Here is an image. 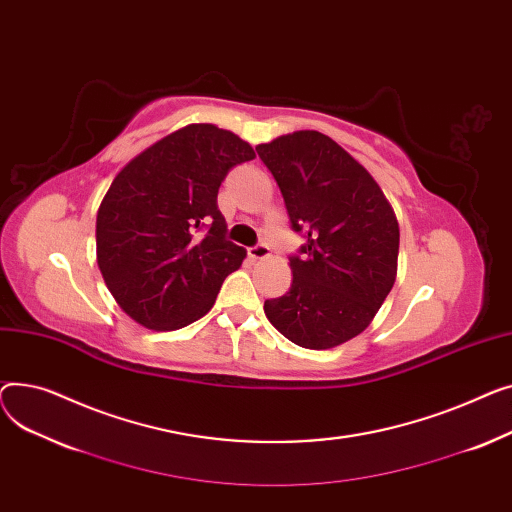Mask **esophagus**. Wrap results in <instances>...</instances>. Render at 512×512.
I'll return each instance as SVG.
<instances>
[{"label": "esophagus", "instance_id": "1", "mask_svg": "<svg viewBox=\"0 0 512 512\" xmlns=\"http://www.w3.org/2000/svg\"><path fill=\"white\" fill-rule=\"evenodd\" d=\"M248 256H250L252 260H264V258L270 256V248L264 246V244H258V246H254V248L248 250Z\"/></svg>", "mask_w": 512, "mask_h": 512}]
</instances>
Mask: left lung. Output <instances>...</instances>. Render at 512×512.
Here are the masks:
<instances>
[{"mask_svg":"<svg viewBox=\"0 0 512 512\" xmlns=\"http://www.w3.org/2000/svg\"><path fill=\"white\" fill-rule=\"evenodd\" d=\"M277 179L293 231H306L291 256V289L266 299L264 314L283 337L330 349L364 333L397 279L399 223L368 169L316 130L258 144Z\"/></svg>","mask_w":512,"mask_h":512,"instance_id":"1","label":"left lung"}]
</instances>
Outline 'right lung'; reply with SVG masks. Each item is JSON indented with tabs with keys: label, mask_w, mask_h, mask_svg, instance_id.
<instances>
[{
	"label": "right lung",
	"mask_w": 512,
	"mask_h": 512,
	"mask_svg": "<svg viewBox=\"0 0 512 512\" xmlns=\"http://www.w3.org/2000/svg\"><path fill=\"white\" fill-rule=\"evenodd\" d=\"M254 148L213 124H190L148 146L115 175L97 213L107 289L150 330L184 328L213 308L246 250L227 242L217 194ZM204 224L209 233H193Z\"/></svg>",
	"instance_id": "1"
}]
</instances>
